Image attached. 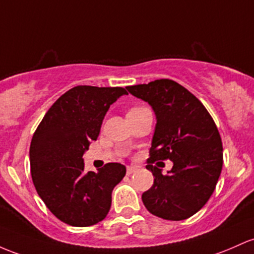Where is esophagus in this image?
<instances>
[{
	"label": "esophagus",
	"instance_id": "esophagus-1",
	"mask_svg": "<svg viewBox=\"0 0 254 254\" xmlns=\"http://www.w3.org/2000/svg\"><path fill=\"white\" fill-rule=\"evenodd\" d=\"M136 170H137V168H136V166H127V175H131V174H133V172L136 171Z\"/></svg>",
	"mask_w": 254,
	"mask_h": 254
}]
</instances>
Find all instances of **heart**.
<instances>
[{"instance_id": "1", "label": "heart", "mask_w": 254, "mask_h": 254, "mask_svg": "<svg viewBox=\"0 0 254 254\" xmlns=\"http://www.w3.org/2000/svg\"><path fill=\"white\" fill-rule=\"evenodd\" d=\"M138 108H142V107H135V108H131V110H130V111H132V110H138Z\"/></svg>"}]
</instances>
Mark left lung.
Listing matches in <instances>:
<instances>
[{
  "instance_id": "8db88e82",
  "label": "left lung",
  "mask_w": 254,
  "mask_h": 254,
  "mask_svg": "<svg viewBox=\"0 0 254 254\" xmlns=\"http://www.w3.org/2000/svg\"><path fill=\"white\" fill-rule=\"evenodd\" d=\"M127 89L148 102L157 117L146 166L154 183L142 194V201L163 219L189 218L208 201L222 171V140L212 117L199 99L175 80L157 79ZM166 158L174 166L163 175L152 163Z\"/></svg>"
}]
</instances>
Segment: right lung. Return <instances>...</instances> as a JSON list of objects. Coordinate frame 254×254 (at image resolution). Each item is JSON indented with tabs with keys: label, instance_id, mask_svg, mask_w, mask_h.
Here are the masks:
<instances>
[{
	"label": "right lung",
	"instance_id": "right-lung-1",
	"mask_svg": "<svg viewBox=\"0 0 254 254\" xmlns=\"http://www.w3.org/2000/svg\"><path fill=\"white\" fill-rule=\"evenodd\" d=\"M127 90L78 85L49 108L32 136L30 165L36 190L57 218L89 227L107 216L112 190L127 174L119 163L84 171L83 154L96 141L110 106Z\"/></svg>",
	"mask_w": 254,
	"mask_h": 254
}]
</instances>
